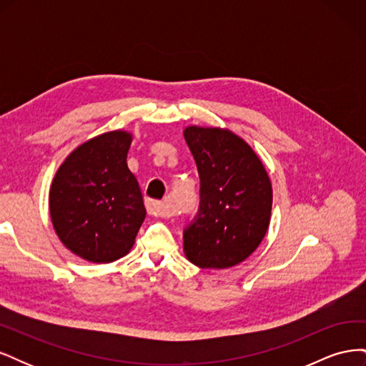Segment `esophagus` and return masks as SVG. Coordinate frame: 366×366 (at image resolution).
Wrapping results in <instances>:
<instances>
[{
  "mask_svg": "<svg viewBox=\"0 0 366 366\" xmlns=\"http://www.w3.org/2000/svg\"><path fill=\"white\" fill-rule=\"evenodd\" d=\"M147 206V212L152 217H168V210H166L164 204L162 202H156V200H148L145 202Z\"/></svg>",
  "mask_w": 366,
  "mask_h": 366,
  "instance_id": "obj_1",
  "label": "esophagus"
}]
</instances>
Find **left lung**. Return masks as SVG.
<instances>
[{
    "label": "left lung",
    "mask_w": 366,
    "mask_h": 366,
    "mask_svg": "<svg viewBox=\"0 0 366 366\" xmlns=\"http://www.w3.org/2000/svg\"><path fill=\"white\" fill-rule=\"evenodd\" d=\"M184 139L200 175V206L183 230L184 253L202 269L234 267L250 257L269 229L270 179L234 132L187 127Z\"/></svg>",
    "instance_id": "obj_1"
}]
</instances>
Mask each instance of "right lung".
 Listing matches in <instances>:
<instances>
[{
    "instance_id": "add662e5",
    "label": "right lung",
    "mask_w": 366,
    "mask_h": 366,
    "mask_svg": "<svg viewBox=\"0 0 366 366\" xmlns=\"http://www.w3.org/2000/svg\"><path fill=\"white\" fill-rule=\"evenodd\" d=\"M131 134L112 131L77 147L50 187L54 230L77 257L112 262L129 252L147 217L137 179L127 164Z\"/></svg>"
}]
</instances>
